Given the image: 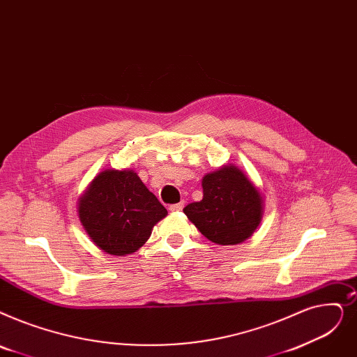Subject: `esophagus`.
Instances as JSON below:
<instances>
[{
	"label": "esophagus",
	"mask_w": 357,
	"mask_h": 357,
	"mask_svg": "<svg viewBox=\"0 0 357 357\" xmlns=\"http://www.w3.org/2000/svg\"><path fill=\"white\" fill-rule=\"evenodd\" d=\"M182 208H183V201H181V203H178V204L169 206V210H170V211H181Z\"/></svg>",
	"instance_id": "34e87169"
}]
</instances>
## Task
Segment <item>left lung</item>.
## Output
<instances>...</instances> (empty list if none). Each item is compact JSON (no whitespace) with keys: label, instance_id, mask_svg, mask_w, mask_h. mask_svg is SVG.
I'll use <instances>...</instances> for the list:
<instances>
[{"label":"left lung","instance_id":"left-lung-1","mask_svg":"<svg viewBox=\"0 0 357 357\" xmlns=\"http://www.w3.org/2000/svg\"><path fill=\"white\" fill-rule=\"evenodd\" d=\"M262 210L259 190L239 167L226 165L203 178V199L183 213L208 241L238 245L259 226Z\"/></svg>","mask_w":357,"mask_h":357}]
</instances>
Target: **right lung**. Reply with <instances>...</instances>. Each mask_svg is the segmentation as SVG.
<instances>
[{"label": "right lung", "instance_id": "right-lung-1", "mask_svg": "<svg viewBox=\"0 0 357 357\" xmlns=\"http://www.w3.org/2000/svg\"><path fill=\"white\" fill-rule=\"evenodd\" d=\"M167 210L134 170L106 169L79 199V217L89 238L106 254L135 252Z\"/></svg>", "mask_w": 357, "mask_h": 357}]
</instances>
